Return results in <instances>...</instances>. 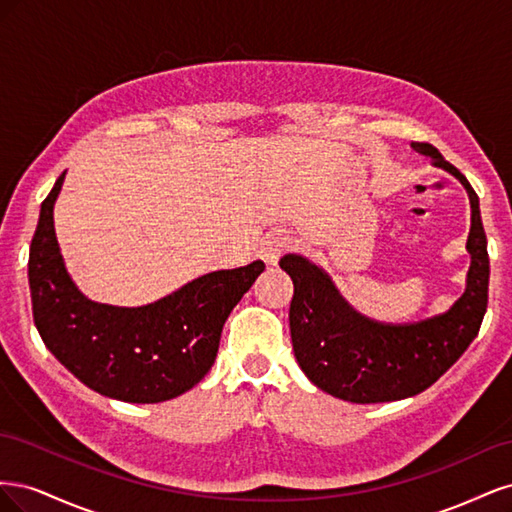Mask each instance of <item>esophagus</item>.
I'll return each instance as SVG.
<instances>
[{
    "mask_svg": "<svg viewBox=\"0 0 512 512\" xmlns=\"http://www.w3.org/2000/svg\"><path fill=\"white\" fill-rule=\"evenodd\" d=\"M294 247V239L288 235L284 230H273L269 235L262 239V260L269 262V265H275L277 260H280L282 254L290 252Z\"/></svg>",
    "mask_w": 512,
    "mask_h": 512,
    "instance_id": "1",
    "label": "esophagus"
}]
</instances>
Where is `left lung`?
<instances>
[{
    "label": "left lung",
    "instance_id": "1",
    "mask_svg": "<svg viewBox=\"0 0 512 512\" xmlns=\"http://www.w3.org/2000/svg\"><path fill=\"white\" fill-rule=\"evenodd\" d=\"M412 149L455 175L468 190L472 226L466 292L444 314L418 322H378L344 301L331 277L307 258L286 254L280 267L290 275L292 350L303 374L320 391L352 404H382L423 393L468 350L478 335L489 299L487 235L478 196L470 181L429 143Z\"/></svg>",
    "mask_w": 512,
    "mask_h": 512
}]
</instances>
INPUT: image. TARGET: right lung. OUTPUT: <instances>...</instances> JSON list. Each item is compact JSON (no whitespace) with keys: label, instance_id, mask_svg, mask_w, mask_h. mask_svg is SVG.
<instances>
[{"label":"right lung","instance_id":"add662e5","mask_svg":"<svg viewBox=\"0 0 512 512\" xmlns=\"http://www.w3.org/2000/svg\"><path fill=\"white\" fill-rule=\"evenodd\" d=\"M66 170L40 207L29 247V290L44 346L91 391L130 404H160L190 391L218 356L224 322L265 262L207 273L143 307L89 301L74 286L53 226Z\"/></svg>","mask_w":512,"mask_h":512}]
</instances>
